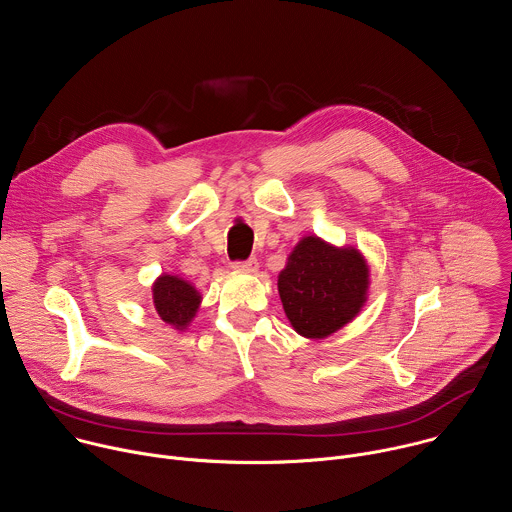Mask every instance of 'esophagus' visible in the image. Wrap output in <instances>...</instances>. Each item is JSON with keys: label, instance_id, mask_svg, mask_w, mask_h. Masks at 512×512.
Returning <instances> with one entry per match:
<instances>
[{"label": "esophagus", "instance_id": "obj_1", "mask_svg": "<svg viewBox=\"0 0 512 512\" xmlns=\"http://www.w3.org/2000/svg\"><path fill=\"white\" fill-rule=\"evenodd\" d=\"M237 271H245V273H257L259 271V263L257 259H247L243 263H235Z\"/></svg>", "mask_w": 512, "mask_h": 512}]
</instances>
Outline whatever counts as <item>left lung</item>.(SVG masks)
Instances as JSON below:
<instances>
[{
  "label": "left lung",
  "mask_w": 512,
  "mask_h": 512,
  "mask_svg": "<svg viewBox=\"0 0 512 512\" xmlns=\"http://www.w3.org/2000/svg\"><path fill=\"white\" fill-rule=\"evenodd\" d=\"M371 267L352 247L318 235L298 241L277 275L283 312L300 336L328 338L352 322L369 300Z\"/></svg>",
  "instance_id": "1"
}]
</instances>
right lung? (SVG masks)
<instances>
[{
  "label": "right lung",
  "mask_w": 512,
  "mask_h": 512,
  "mask_svg": "<svg viewBox=\"0 0 512 512\" xmlns=\"http://www.w3.org/2000/svg\"><path fill=\"white\" fill-rule=\"evenodd\" d=\"M152 300L160 320L184 332L196 318L202 294L192 281L174 273H162L152 283Z\"/></svg>",
  "instance_id": "1"
}]
</instances>
